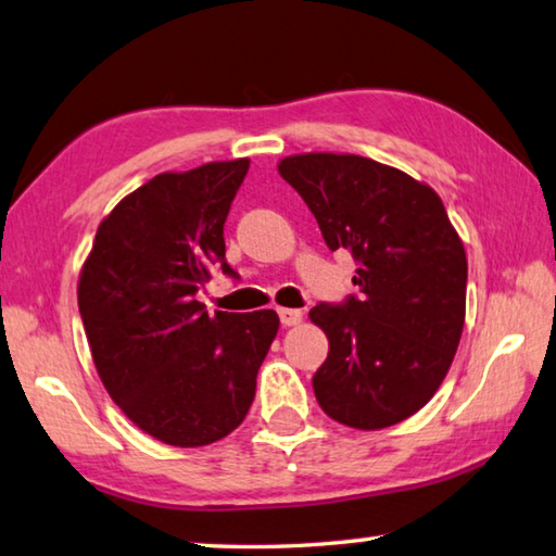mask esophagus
Here are the masks:
<instances>
[{
    "label": "esophagus",
    "instance_id": "obj_1",
    "mask_svg": "<svg viewBox=\"0 0 556 556\" xmlns=\"http://www.w3.org/2000/svg\"><path fill=\"white\" fill-rule=\"evenodd\" d=\"M278 317L282 327H295V324L302 321V312L290 309V307H278Z\"/></svg>",
    "mask_w": 556,
    "mask_h": 556
}]
</instances>
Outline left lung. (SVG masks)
Listing matches in <instances>:
<instances>
[{
    "label": "left lung",
    "mask_w": 556,
    "mask_h": 556,
    "mask_svg": "<svg viewBox=\"0 0 556 556\" xmlns=\"http://www.w3.org/2000/svg\"><path fill=\"white\" fill-rule=\"evenodd\" d=\"M278 172L317 217L331 251H351L358 295L319 302L329 339L314 372L333 421L375 431L416 414L441 387L465 327L467 256L433 188L358 154H295Z\"/></svg>",
    "instance_id": "8db88e82"
}]
</instances>
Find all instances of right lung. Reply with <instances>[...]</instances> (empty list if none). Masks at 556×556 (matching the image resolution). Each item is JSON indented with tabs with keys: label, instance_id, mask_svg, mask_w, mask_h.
I'll return each instance as SVG.
<instances>
[{
	"label": "right lung",
	"instance_id": "obj_1",
	"mask_svg": "<svg viewBox=\"0 0 556 556\" xmlns=\"http://www.w3.org/2000/svg\"><path fill=\"white\" fill-rule=\"evenodd\" d=\"M249 160L160 174L99 225L79 314L111 400L156 441L215 443L244 421L278 314L215 312L198 290L223 270L225 219Z\"/></svg>",
	"mask_w": 556,
	"mask_h": 556
}]
</instances>
